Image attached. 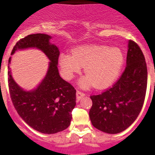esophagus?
<instances>
[{
  "mask_svg": "<svg viewBox=\"0 0 155 155\" xmlns=\"http://www.w3.org/2000/svg\"><path fill=\"white\" fill-rule=\"evenodd\" d=\"M84 95H85V94H84V93L81 92V91H77L76 97H77V100H78V101H80V100L81 99V98H83Z\"/></svg>",
  "mask_w": 155,
  "mask_h": 155,
  "instance_id": "esophagus-1",
  "label": "esophagus"
}]
</instances>
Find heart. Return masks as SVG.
I'll use <instances>...</instances> for the list:
<instances>
[{
	"label": "heart",
	"instance_id": "1",
	"mask_svg": "<svg viewBox=\"0 0 155 155\" xmlns=\"http://www.w3.org/2000/svg\"><path fill=\"white\" fill-rule=\"evenodd\" d=\"M124 56L117 48L86 45L72 50L71 53H61L58 64L62 76L71 80L82 67L86 74L79 81L83 88L94 86L105 88L118 80L124 66Z\"/></svg>",
	"mask_w": 155,
	"mask_h": 155
}]
</instances>
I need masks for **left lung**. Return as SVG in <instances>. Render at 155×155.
<instances>
[{"label":"left lung","mask_w":155,"mask_h":155,"mask_svg":"<svg viewBox=\"0 0 155 155\" xmlns=\"http://www.w3.org/2000/svg\"><path fill=\"white\" fill-rule=\"evenodd\" d=\"M147 84L144 56L136 42L129 40L127 67L120 78L107 91L91 96L89 117L92 125L106 134L125 130L141 110Z\"/></svg>","instance_id":"left-lung-1"}]
</instances>
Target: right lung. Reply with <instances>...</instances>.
<instances>
[{"label": "right lung", "instance_id": "obj_1", "mask_svg": "<svg viewBox=\"0 0 155 155\" xmlns=\"http://www.w3.org/2000/svg\"><path fill=\"white\" fill-rule=\"evenodd\" d=\"M47 34H31L20 39L14 46L12 55L18 50L35 48L50 60L44 78L36 87L24 90L12 75L8 60V86L12 103L17 113L28 126L42 134L61 132L71 124V112L76 105V90L59 74V49L50 42Z\"/></svg>", "mask_w": 155, "mask_h": 155}]
</instances>
